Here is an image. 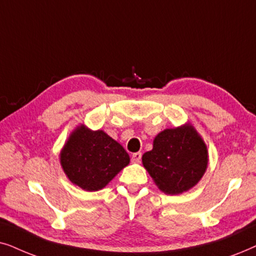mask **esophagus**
Here are the masks:
<instances>
[{
    "label": "esophagus",
    "mask_w": 256,
    "mask_h": 256,
    "mask_svg": "<svg viewBox=\"0 0 256 256\" xmlns=\"http://www.w3.org/2000/svg\"><path fill=\"white\" fill-rule=\"evenodd\" d=\"M131 160L134 162H140V160H142V152L134 153V154H132V156H131Z\"/></svg>",
    "instance_id": "1"
}]
</instances>
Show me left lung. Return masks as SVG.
Segmentation results:
<instances>
[{
	"label": "left lung",
	"mask_w": 256,
	"mask_h": 256,
	"mask_svg": "<svg viewBox=\"0 0 256 256\" xmlns=\"http://www.w3.org/2000/svg\"><path fill=\"white\" fill-rule=\"evenodd\" d=\"M207 162L205 142L190 125L160 132L152 151L142 156L144 168L156 186L168 194L182 193L196 185Z\"/></svg>",
	"instance_id": "left-lung-1"
}]
</instances>
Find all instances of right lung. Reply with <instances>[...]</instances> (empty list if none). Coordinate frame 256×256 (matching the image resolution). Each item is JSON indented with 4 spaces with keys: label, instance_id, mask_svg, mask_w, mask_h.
Wrapping results in <instances>:
<instances>
[{
    "label": "right lung",
    "instance_id": "right-lung-1",
    "mask_svg": "<svg viewBox=\"0 0 256 256\" xmlns=\"http://www.w3.org/2000/svg\"><path fill=\"white\" fill-rule=\"evenodd\" d=\"M130 162L124 148L105 132L77 128L60 152V164L71 182L85 190H102Z\"/></svg>",
    "mask_w": 256,
    "mask_h": 256
}]
</instances>
